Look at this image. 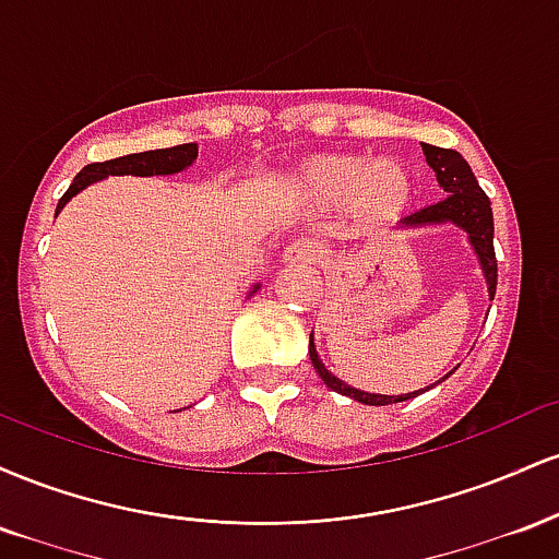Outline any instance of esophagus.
<instances>
[{
  "mask_svg": "<svg viewBox=\"0 0 559 559\" xmlns=\"http://www.w3.org/2000/svg\"><path fill=\"white\" fill-rule=\"evenodd\" d=\"M320 258H323V249L310 239H297L284 249V262H288V265H312Z\"/></svg>",
  "mask_w": 559,
  "mask_h": 559,
  "instance_id": "34e87169",
  "label": "esophagus"
}]
</instances>
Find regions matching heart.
<instances>
[{
	"label": "heart",
	"mask_w": 559,
	"mask_h": 559,
	"mask_svg": "<svg viewBox=\"0 0 559 559\" xmlns=\"http://www.w3.org/2000/svg\"><path fill=\"white\" fill-rule=\"evenodd\" d=\"M294 186L307 202L333 207L346 199L360 226L396 221L413 202V176L400 159L362 155H316L301 163Z\"/></svg>",
	"instance_id": "1"
}]
</instances>
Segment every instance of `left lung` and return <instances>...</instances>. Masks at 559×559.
Returning <instances> with one entry per match:
<instances>
[{
  "mask_svg": "<svg viewBox=\"0 0 559 559\" xmlns=\"http://www.w3.org/2000/svg\"><path fill=\"white\" fill-rule=\"evenodd\" d=\"M423 155H426V163L431 165L436 173V181H439L441 189L447 191V199L431 204V207H423L420 213H413L402 217L400 228H420V226H439V223H454L467 234L473 249H476L480 271L486 275V286H489V297L493 299L497 294V254H493V215H491V202L486 197V191L480 189L476 176H473L471 165L465 163L463 155L454 150H441V146L423 144ZM310 360L316 373L323 378V383L338 394L349 396V400H357L362 404H373V407H383V404H394L413 400V396L423 394L426 389L413 391V394H368V391H360L349 383L338 381L336 376L325 370V365L320 362L316 342H312L310 333ZM449 378V373L444 376Z\"/></svg>",
  "mask_w": 559,
  "mask_h": 559,
  "instance_id": "1",
  "label": "left lung"
}]
</instances>
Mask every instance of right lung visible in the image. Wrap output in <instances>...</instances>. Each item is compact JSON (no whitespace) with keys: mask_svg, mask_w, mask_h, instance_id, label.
<instances>
[{"mask_svg":"<svg viewBox=\"0 0 559 559\" xmlns=\"http://www.w3.org/2000/svg\"><path fill=\"white\" fill-rule=\"evenodd\" d=\"M197 159V144H178L168 146V150H152V152H136V155L115 157L107 159V163H92L86 165L79 176L73 178L70 189L62 194L60 202H57V213L73 199L79 191L86 189L96 181L107 176H173V173H181L189 168ZM260 284L252 288V294L258 292Z\"/></svg>","mask_w":559,"mask_h":559,"instance_id":"1","label":"right lung"}]
</instances>
